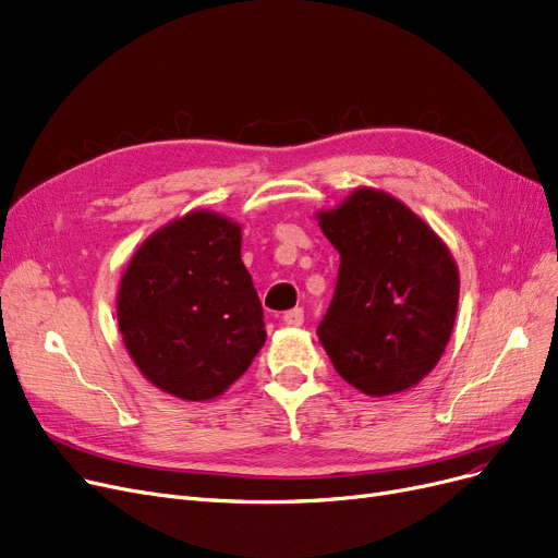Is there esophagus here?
I'll return each instance as SVG.
<instances>
[{"label": "esophagus", "mask_w": 558, "mask_h": 558, "mask_svg": "<svg viewBox=\"0 0 558 558\" xmlns=\"http://www.w3.org/2000/svg\"><path fill=\"white\" fill-rule=\"evenodd\" d=\"M303 319H305L303 307H292V311H287L284 317H282V322H284L287 326H301Z\"/></svg>", "instance_id": "obj_1"}]
</instances>
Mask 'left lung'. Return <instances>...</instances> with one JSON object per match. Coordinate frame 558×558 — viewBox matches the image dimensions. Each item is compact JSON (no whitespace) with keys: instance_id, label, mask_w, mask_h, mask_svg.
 <instances>
[{"instance_id":"1","label":"left lung","mask_w":558,"mask_h":558,"mask_svg":"<svg viewBox=\"0 0 558 558\" xmlns=\"http://www.w3.org/2000/svg\"><path fill=\"white\" fill-rule=\"evenodd\" d=\"M340 253L331 305L317 326L338 375L373 398L416 386L441 359L460 276L444 241L402 202L359 189L322 211Z\"/></svg>"}]
</instances>
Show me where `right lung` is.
<instances>
[{
    "instance_id": "add662e5",
    "label": "right lung",
    "mask_w": 558,
    "mask_h": 558,
    "mask_svg": "<svg viewBox=\"0 0 558 558\" xmlns=\"http://www.w3.org/2000/svg\"><path fill=\"white\" fill-rule=\"evenodd\" d=\"M119 331L140 373L181 400L230 388L266 340L241 227L193 211L144 241L121 278Z\"/></svg>"
}]
</instances>
